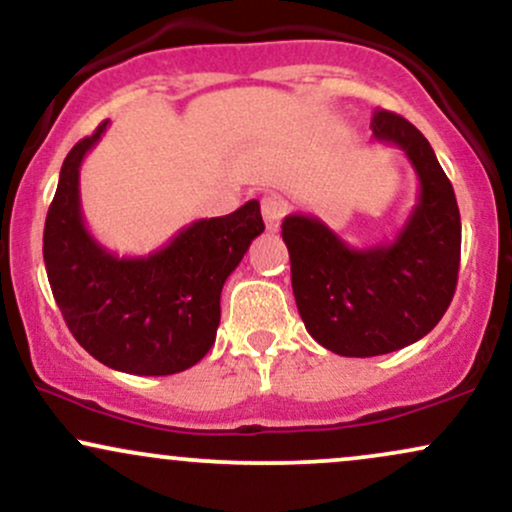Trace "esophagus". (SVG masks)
<instances>
[{"mask_svg":"<svg viewBox=\"0 0 512 512\" xmlns=\"http://www.w3.org/2000/svg\"><path fill=\"white\" fill-rule=\"evenodd\" d=\"M287 210H290V203H287L280 194H268L261 198V213H263V220H266V227L270 232L278 230Z\"/></svg>","mask_w":512,"mask_h":512,"instance_id":"1","label":"esophagus"}]
</instances>
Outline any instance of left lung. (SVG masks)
<instances>
[{"label": "left lung", "instance_id": "8db88e82", "mask_svg": "<svg viewBox=\"0 0 512 512\" xmlns=\"http://www.w3.org/2000/svg\"><path fill=\"white\" fill-rule=\"evenodd\" d=\"M371 129L376 143L407 155L419 179L417 203L393 242L354 249L314 215L282 220L299 316L340 357H376L422 340L458 285L460 210L434 148L388 110L374 112Z\"/></svg>", "mask_w": 512, "mask_h": 512}]
</instances>
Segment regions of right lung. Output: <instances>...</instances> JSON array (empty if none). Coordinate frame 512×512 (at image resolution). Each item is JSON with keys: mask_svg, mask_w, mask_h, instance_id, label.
I'll return each instance as SVG.
<instances>
[{"mask_svg": "<svg viewBox=\"0 0 512 512\" xmlns=\"http://www.w3.org/2000/svg\"><path fill=\"white\" fill-rule=\"evenodd\" d=\"M107 124L78 141L47 210L42 256L54 302L88 354L114 371L170 376L206 357L220 326V292L266 230L258 201L179 230L148 256H117L88 232L81 162Z\"/></svg>", "mask_w": 512, "mask_h": 512, "instance_id": "obj_1", "label": "right lung"}]
</instances>
